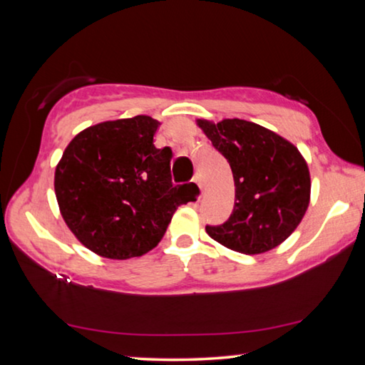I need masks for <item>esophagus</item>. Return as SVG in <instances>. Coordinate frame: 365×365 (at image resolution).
Instances as JSON below:
<instances>
[{
	"mask_svg": "<svg viewBox=\"0 0 365 365\" xmlns=\"http://www.w3.org/2000/svg\"><path fill=\"white\" fill-rule=\"evenodd\" d=\"M193 182L197 185V188H200V190L202 191V187H205V185H202V177H201V174H195Z\"/></svg>",
	"mask_w": 365,
	"mask_h": 365,
	"instance_id": "34e87169",
	"label": "esophagus"
}]
</instances>
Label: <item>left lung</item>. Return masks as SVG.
<instances>
[{
	"label": "left lung",
	"mask_w": 365,
	"mask_h": 365,
	"mask_svg": "<svg viewBox=\"0 0 365 365\" xmlns=\"http://www.w3.org/2000/svg\"><path fill=\"white\" fill-rule=\"evenodd\" d=\"M197 125L232 168L235 206L222 225L206 232L225 248L243 255L274 250L292 235L307 211L311 175L293 143L243 119Z\"/></svg>",
	"instance_id": "1"
}]
</instances>
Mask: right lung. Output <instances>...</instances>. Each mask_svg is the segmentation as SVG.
Returning <instances> with one entry per match:
<instances>
[{"label": "right lung", "mask_w": 365, "mask_h": 365, "mask_svg": "<svg viewBox=\"0 0 365 365\" xmlns=\"http://www.w3.org/2000/svg\"><path fill=\"white\" fill-rule=\"evenodd\" d=\"M158 127L150 115L96 123L67 145L56 165L61 215L96 255L143 256L164 237L177 207L188 202L187 185L172 183V150L153 143Z\"/></svg>", "instance_id": "right-lung-1"}]
</instances>
